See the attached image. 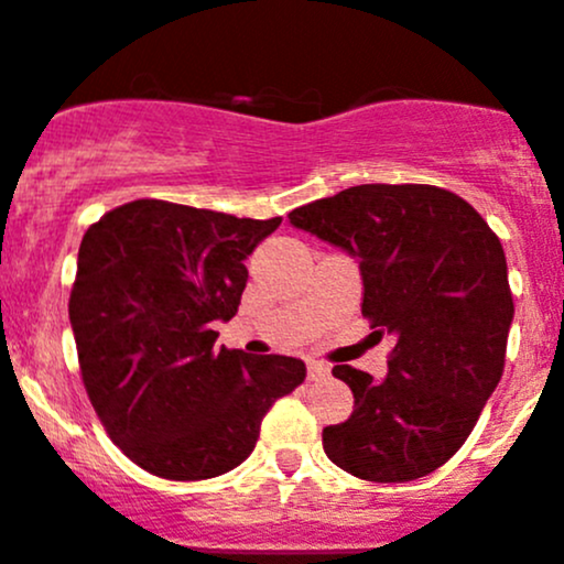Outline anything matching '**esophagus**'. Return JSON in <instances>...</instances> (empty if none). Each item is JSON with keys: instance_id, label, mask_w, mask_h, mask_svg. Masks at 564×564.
I'll return each instance as SVG.
<instances>
[{"instance_id": "34e87169", "label": "esophagus", "mask_w": 564, "mask_h": 564, "mask_svg": "<svg viewBox=\"0 0 564 564\" xmlns=\"http://www.w3.org/2000/svg\"><path fill=\"white\" fill-rule=\"evenodd\" d=\"M332 369L324 361H307V380H324L329 377Z\"/></svg>"}]
</instances>
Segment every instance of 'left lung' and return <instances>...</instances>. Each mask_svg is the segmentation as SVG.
Returning a JSON list of instances; mask_svg holds the SVG:
<instances>
[{
	"mask_svg": "<svg viewBox=\"0 0 564 564\" xmlns=\"http://www.w3.org/2000/svg\"><path fill=\"white\" fill-rule=\"evenodd\" d=\"M289 221L356 259L361 313L395 337L382 380L332 369L352 414L326 425L324 453L367 481L429 476L463 447L503 375L513 300L498 235L431 184H358Z\"/></svg>",
	"mask_w": 564,
	"mask_h": 564,
	"instance_id": "1",
	"label": "left lung"
}]
</instances>
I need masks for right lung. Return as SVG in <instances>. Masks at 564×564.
Instances as JSON below:
<instances>
[{"instance_id":"1","label":"right lung","mask_w":564,"mask_h":564,"mask_svg":"<svg viewBox=\"0 0 564 564\" xmlns=\"http://www.w3.org/2000/svg\"><path fill=\"white\" fill-rule=\"evenodd\" d=\"M278 225L133 200L85 232L69 296L79 369L109 438L144 471H232L275 399L305 380L300 358L214 348L249 281L243 259Z\"/></svg>"}]
</instances>
